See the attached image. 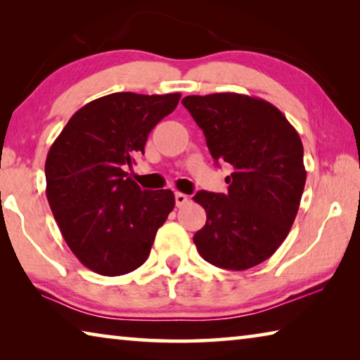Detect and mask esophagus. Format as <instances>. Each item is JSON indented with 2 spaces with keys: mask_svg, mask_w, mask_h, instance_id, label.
Here are the masks:
<instances>
[{
  "mask_svg": "<svg viewBox=\"0 0 360 360\" xmlns=\"http://www.w3.org/2000/svg\"><path fill=\"white\" fill-rule=\"evenodd\" d=\"M174 200H176V206L178 208H182V206H186L188 203V197L186 193H181V192H176L174 193Z\"/></svg>",
  "mask_w": 360,
  "mask_h": 360,
  "instance_id": "esophagus-1",
  "label": "esophagus"
}]
</instances>
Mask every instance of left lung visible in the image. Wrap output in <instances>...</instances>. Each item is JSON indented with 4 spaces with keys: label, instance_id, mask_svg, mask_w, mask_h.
Instances as JSON below:
<instances>
[{
    "label": "left lung",
    "instance_id": "8db88e82",
    "mask_svg": "<svg viewBox=\"0 0 360 360\" xmlns=\"http://www.w3.org/2000/svg\"><path fill=\"white\" fill-rule=\"evenodd\" d=\"M182 105L212 158L233 167L227 193L193 197L206 211L193 243L210 264L248 270L275 254L295 221L307 181L302 139L276 106L255 96L191 95Z\"/></svg>",
    "mask_w": 360,
    "mask_h": 360
}]
</instances>
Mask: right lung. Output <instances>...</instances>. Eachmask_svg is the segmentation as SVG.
Wrapping results in <instances>:
<instances>
[{
  "mask_svg": "<svg viewBox=\"0 0 360 360\" xmlns=\"http://www.w3.org/2000/svg\"><path fill=\"white\" fill-rule=\"evenodd\" d=\"M179 98L101 96L79 109L51 146L47 202L72 254L98 275L120 276L141 266L174 208L172 191H143L125 168L144 154L149 133Z\"/></svg>",
  "mask_w": 360,
  "mask_h": 360,
  "instance_id": "right-lung-1",
  "label": "right lung"
}]
</instances>
